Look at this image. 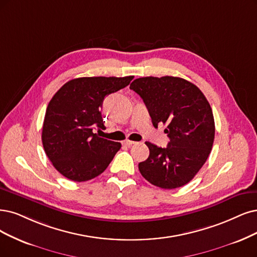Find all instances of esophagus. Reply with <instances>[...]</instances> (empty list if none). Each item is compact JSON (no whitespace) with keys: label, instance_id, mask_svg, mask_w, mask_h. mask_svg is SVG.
<instances>
[{"label":"esophagus","instance_id":"1","mask_svg":"<svg viewBox=\"0 0 257 257\" xmlns=\"http://www.w3.org/2000/svg\"><path fill=\"white\" fill-rule=\"evenodd\" d=\"M122 144H123V145H126V146H131V145L136 144V142H134V141H129V140H126V141H123V142H122Z\"/></svg>","mask_w":257,"mask_h":257}]
</instances>
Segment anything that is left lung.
<instances>
[{
	"label": "left lung",
	"mask_w": 257,
	"mask_h": 257,
	"mask_svg": "<svg viewBox=\"0 0 257 257\" xmlns=\"http://www.w3.org/2000/svg\"><path fill=\"white\" fill-rule=\"evenodd\" d=\"M130 89L145 102L154 126L166 123V148L146 142L149 157L139 164L141 175L158 187L173 189L188 183L211 154L215 138L212 108L198 87L183 78L142 77Z\"/></svg>",
	"instance_id": "8db88e82"
}]
</instances>
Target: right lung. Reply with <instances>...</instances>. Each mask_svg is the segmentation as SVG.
<instances>
[{
    "label": "right lung",
    "instance_id": "right-lung-1",
    "mask_svg": "<svg viewBox=\"0 0 257 257\" xmlns=\"http://www.w3.org/2000/svg\"><path fill=\"white\" fill-rule=\"evenodd\" d=\"M134 76L75 78L56 92L46 108L42 144L58 172L75 182L99 176L120 149L118 142L99 138L93 129H104L102 101L127 87Z\"/></svg>",
    "mask_w": 257,
    "mask_h": 257
}]
</instances>
